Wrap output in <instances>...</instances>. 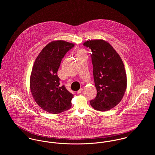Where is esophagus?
<instances>
[{"label":"esophagus","instance_id":"1","mask_svg":"<svg viewBox=\"0 0 155 155\" xmlns=\"http://www.w3.org/2000/svg\"><path fill=\"white\" fill-rule=\"evenodd\" d=\"M82 91H83V89L81 88L79 90H78V91H77V93H78V94H81Z\"/></svg>","mask_w":155,"mask_h":155}]
</instances>
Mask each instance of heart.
<instances>
[{
  "mask_svg": "<svg viewBox=\"0 0 155 155\" xmlns=\"http://www.w3.org/2000/svg\"><path fill=\"white\" fill-rule=\"evenodd\" d=\"M81 54H82L81 52H78V56H80V55H81Z\"/></svg>",
  "mask_w": 155,
  "mask_h": 155,
  "instance_id": "heart-1",
  "label": "heart"
}]
</instances>
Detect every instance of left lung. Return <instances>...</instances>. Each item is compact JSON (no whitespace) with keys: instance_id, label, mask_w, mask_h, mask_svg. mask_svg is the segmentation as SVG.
Returning a JSON list of instances; mask_svg holds the SVG:
<instances>
[{"instance_id":"left-lung-1","label":"left lung","mask_w":155,"mask_h":155,"mask_svg":"<svg viewBox=\"0 0 155 155\" xmlns=\"http://www.w3.org/2000/svg\"><path fill=\"white\" fill-rule=\"evenodd\" d=\"M84 46L91 49V60L97 96L90 101L96 110H109L117 106L127 88V74L119 54L103 40L87 41Z\"/></svg>"}]
</instances>
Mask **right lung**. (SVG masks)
Returning a JSON list of instances; mask_svg holds the SVG:
<instances>
[{
  "instance_id": "obj_1",
  "label": "right lung",
  "mask_w": 155,
  "mask_h": 155,
  "mask_svg": "<svg viewBox=\"0 0 155 155\" xmlns=\"http://www.w3.org/2000/svg\"><path fill=\"white\" fill-rule=\"evenodd\" d=\"M74 45L63 41L47 45L36 59L30 76V89L36 103L45 111L58 114L71 107L73 95L60 86L57 71L62 59Z\"/></svg>"
}]
</instances>
